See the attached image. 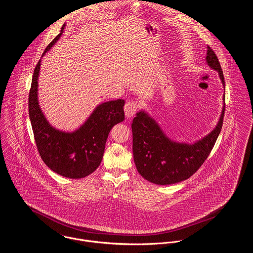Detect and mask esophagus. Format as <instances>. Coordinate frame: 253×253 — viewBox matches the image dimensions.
Here are the masks:
<instances>
[{"label":"esophagus","mask_w":253,"mask_h":253,"mask_svg":"<svg viewBox=\"0 0 253 253\" xmlns=\"http://www.w3.org/2000/svg\"><path fill=\"white\" fill-rule=\"evenodd\" d=\"M138 109V104L135 101H128L124 106V112L127 117H132L136 113Z\"/></svg>","instance_id":"34e87169"}]
</instances>
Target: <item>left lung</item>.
<instances>
[{
    "instance_id": "left-lung-1",
    "label": "left lung",
    "mask_w": 253,
    "mask_h": 253,
    "mask_svg": "<svg viewBox=\"0 0 253 253\" xmlns=\"http://www.w3.org/2000/svg\"><path fill=\"white\" fill-rule=\"evenodd\" d=\"M206 61L216 70L223 84L221 66L213 49L208 46ZM225 100V95H223ZM225 103L214 130L194 144L170 140L146 113L139 112L133 119V154L138 173L158 185H169L184 181L195 174L210 155L223 123Z\"/></svg>"
}]
</instances>
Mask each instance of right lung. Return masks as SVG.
<instances>
[{
  "mask_svg": "<svg viewBox=\"0 0 253 253\" xmlns=\"http://www.w3.org/2000/svg\"><path fill=\"white\" fill-rule=\"evenodd\" d=\"M64 26L42 56L60 38ZM40 62L41 60L35 68L29 93V116L39 155L56 173L66 178H84L92 173L101 164L110 131L124 120L125 101L118 99L99 105L84 124L73 133L58 131L48 123L39 108L38 79Z\"/></svg>",
  "mask_w": 253,
  "mask_h": 253,
  "instance_id": "add662e5",
  "label": "right lung"
}]
</instances>
